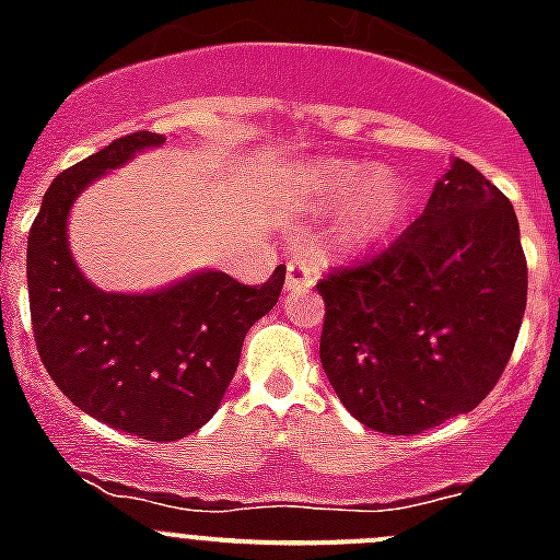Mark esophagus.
Listing matches in <instances>:
<instances>
[{
  "mask_svg": "<svg viewBox=\"0 0 560 560\" xmlns=\"http://www.w3.org/2000/svg\"><path fill=\"white\" fill-rule=\"evenodd\" d=\"M314 285V269L305 260H289L285 266V291H308Z\"/></svg>",
  "mask_w": 560,
  "mask_h": 560,
  "instance_id": "1",
  "label": "esophagus"
}]
</instances>
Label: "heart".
Instances as JSON below:
<instances>
[{"label": "heart", "mask_w": 560, "mask_h": 560, "mask_svg": "<svg viewBox=\"0 0 560 560\" xmlns=\"http://www.w3.org/2000/svg\"><path fill=\"white\" fill-rule=\"evenodd\" d=\"M303 185L316 207L346 201L336 221V241L348 249L384 244L407 210V185L395 171L345 160H316L305 165Z\"/></svg>", "instance_id": "b5f03b06"}]
</instances>
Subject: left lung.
I'll return each instance as SVG.
<instances>
[{
    "label": "left lung",
    "instance_id": "left-lung-1",
    "mask_svg": "<svg viewBox=\"0 0 560 560\" xmlns=\"http://www.w3.org/2000/svg\"><path fill=\"white\" fill-rule=\"evenodd\" d=\"M319 359L359 423L418 434L497 387L527 305L513 205L465 160L389 249L316 283Z\"/></svg>",
    "mask_w": 560,
    "mask_h": 560
}]
</instances>
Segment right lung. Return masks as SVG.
Segmentation results:
<instances>
[{
    "label": "right lung",
    "instance_id": "obj_1",
    "mask_svg": "<svg viewBox=\"0 0 560 560\" xmlns=\"http://www.w3.org/2000/svg\"><path fill=\"white\" fill-rule=\"evenodd\" d=\"M162 142V133L133 131L52 179L30 226L27 294L38 355L58 389L117 432L171 443L215 415L246 330L277 305L285 266L264 285L210 269L151 294L89 283L67 241L78 192Z\"/></svg>",
    "mask_w": 560,
    "mask_h": 560
}]
</instances>
